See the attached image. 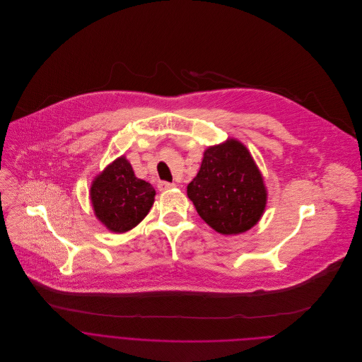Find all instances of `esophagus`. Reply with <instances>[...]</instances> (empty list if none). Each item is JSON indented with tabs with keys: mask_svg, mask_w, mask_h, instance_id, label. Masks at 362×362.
<instances>
[{
	"mask_svg": "<svg viewBox=\"0 0 362 362\" xmlns=\"http://www.w3.org/2000/svg\"><path fill=\"white\" fill-rule=\"evenodd\" d=\"M174 187H175V184L167 182V181H163V182L158 184V189H160V191H170V189H173Z\"/></svg>",
	"mask_w": 362,
	"mask_h": 362,
	"instance_id": "1",
	"label": "esophagus"
}]
</instances>
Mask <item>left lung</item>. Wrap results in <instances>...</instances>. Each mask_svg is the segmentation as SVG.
I'll list each match as a JSON object with an SVG mask.
<instances>
[{
  "label": "left lung",
  "instance_id": "left-lung-1",
  "mask_svg": "<svg viewBox=\"0 0 362 362\" xmlns=\"http://www.w3.org/2000/svg\"><path fill=\"white\" fill-rule=\"evenodd\" d=\"M198 215L216 233L237 235L258 224L267 206L264 177L237 138L209 146L187 187Z\"/></svg>",
  "mask_w": 362,
  "mask_h": 362
}]
</instances>
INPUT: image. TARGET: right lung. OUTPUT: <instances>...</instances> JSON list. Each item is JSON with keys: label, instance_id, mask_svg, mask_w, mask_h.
<instances>
[{"label": "right lung", "instance_id": "add662e5", "mask_svg": "<svg viewBox=\"0 0 362 362\" xmlns=\"http://www.w3.org/2000/svg\"><path fill=\"white\" fill-rule=\"evenodd\" d=\"M154 198V187L135 177L125 156L118 157L95 175L90 188L95 218L115 234L132 230L146 218Z\"/></svg>", "mask_w": 362, "mask_h": 362}]
</instances>
